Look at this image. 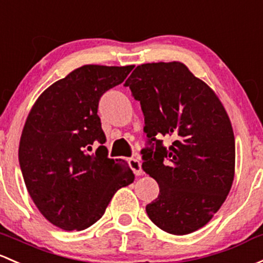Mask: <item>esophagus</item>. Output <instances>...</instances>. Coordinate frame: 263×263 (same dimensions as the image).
<instances>
[{"label":"esophagus","mask_w":263,"mask_h":263,"mask_svg":"<svg viewBox=\"0 0 263 263\" xmlns=\"http://www.w3.org/2000/svg\"><path fill=\"white\" fill-rule=\"evenodd\" d=\"M129 166H131L135 175H142L143 174L142 167H141V162L137 157H131V159H129Z\"/></svg>","instance_id":"34e87169"}]
</instances>
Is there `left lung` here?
Here are the masks:
<instances>
[{"mask_svg":"<svg viewBox=\"0 0 263 263\" xmlns=\"http://www.w3.org/2000/svg\"><path fill=\"white\" fill-rule=\"evenodd\" d=\"M145 116L142 168L160 186L146 205L162 231L182 236L215 214L232 187L233 128L219 98L180 62L139 65L124 83ZM170 137L168 148L159 139Z\"/></svg>","mask_w":263,"mask_h":263,"instance_id":"1","label":"left lung"}]
</instances>
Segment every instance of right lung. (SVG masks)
<instances>
[{"label": "right lung", "mask_w": 263, "mask_h": 263, "mask_svg": "<svg viewBox=\"0 0 263 263\" xmlns=\"http://www.w3.org/2000/svg\"><path fill=\"white\" fill-rule=\"evenodd\" d=\"M132 69L83 65L44 90L27 116L18 147L25 185L41 214L64 231L95 224L135 180L127 162L108 157L97 115L101 97ZM96 140L101 146L92 153Z\"/></svg>", "instance_id": "1"}]
</instances>
